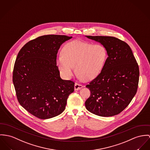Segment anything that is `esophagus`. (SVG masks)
Here are the masks:
<instances>
[{"instance_id":"obj_1","label":"esophagus","mask_w":150,"mask_h":150,"mask_svg":"<svg viewBox=\"0 0 150 150\" xmlns=\"http://www.w3.org/2000/svg\"><path fill=\"white\" fill-rule=\"evenodd\" d=\"M83 87V86L82 85L80 84L75 83V86H74V90H75V91H78V90H80Z\"/></svg>"}]
</instances>
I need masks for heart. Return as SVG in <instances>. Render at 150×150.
<instances>
[{"instance_id":"1","label":"heart","mask_w":150,"mask_h":150,"mask_svg":"<svg viewBox=\"0 0 150 150\" xmlns=\"http://www.w3.org/2000/svg\"><path fill=\"white\" fill-rule=\"evenodd\" d=\"M107 51L100 44L79 40L67 43L58 55L56 64L62 75L67 79L74 74L75 69L80 78L86 81L95 78L101 72L107 60Z\"/></svg>"}]
</instances>
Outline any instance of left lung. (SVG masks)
<instances>
[{"label":"left lung","mask_w":150,"mask_h":150,"mask_svg":"<svg viewBox=\"0 0 150 150\" xmlns=\"http://www.w3.org/2000/svg\"><path fill=\"white\" fill-rule=\"evenodd\" d=\"M86 36L105 47L108 55L101 72L86 85L91 95L85 102L86 107L100 116L117 115L127 107L137 93L138 64L126 42L112 36Z\"/></svg>","instance_id":"8db88e82"}]
</instances>
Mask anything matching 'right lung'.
<instances>
[{
    "label": "right lung",
    "mask_w": 150,
    "mask_h": 150,
    "mask_svg": "<svg viewBox=\"0 0 150 150\" xmlns=\"http://www.w3.org/2000/svg\"><path fill=\"white\" fill-rule=\"evenodd\" d=\"M72 36L47 35L27 43L16 59L13 83L19 103L41 119L60 115L65 110L74 82L62 79L56 64L60 46Z\"/></svg>",
    "instance_id": "right-lung-1"
}]
</instances>
